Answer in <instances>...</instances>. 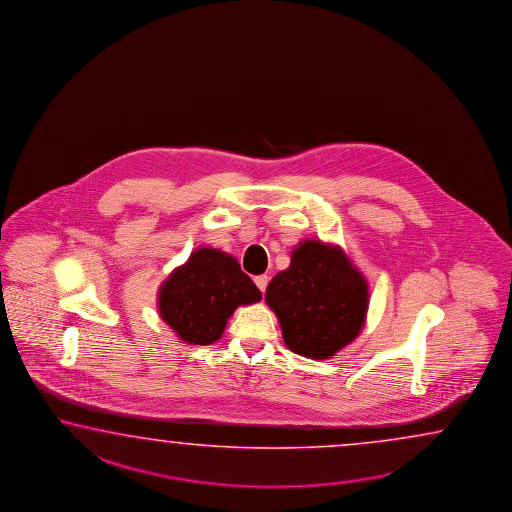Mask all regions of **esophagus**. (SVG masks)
<instances>
[{
	"instance_id": "obj_1",
	"label": "esophagus",
	"mask_w": 512,
	"mask_h": 512,
	"mask_svg": "<svg viewBox=\"0 0 512 512\" xmlns=\"http://www.w3.org/2000/svg\"><path fill=\"white\" fill-rule=\"evenodd\" d=\"M268 282H270V277H268V275H259V277H255V284H257V288H259L262 293L266 292Z\"/></svg>"
}]
</instances>
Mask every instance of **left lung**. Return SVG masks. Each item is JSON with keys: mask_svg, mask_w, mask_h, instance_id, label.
I'll use <instances>...</instances> for the list:
<instances>
[{"mask_svg": "<svg viewBox=\"0 0 512 512\" xmlns=\"http://www.w3.org/2000/svg\"><path fill=\"white\" fill-rule=\"evenodd\" d=\"M266 303L292 352L328 359L361 332L368 282L339 246L306 239L292 251L290 268L268 284Z\"/></svg>", "mask_w": 512, "mask_h": 512, "instance_id": "obj_1", "label": "left lung"}]
</instances>
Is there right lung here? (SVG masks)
<instances>
[{
	"mask_svg": "<svg viewBox=\"0 0 512 512\" xmlns=\"http://www.w3.org/2000/svg\"><path fill=\"white\" fill-rule=\"evenodd\" d=\"M261 299L259 288L240 270L235 257L199 248L162 282L158 313L184 343L204 346L219 341L239 306Z\"/></svg>",
	"mask_w": 512,
	"mask_h": 512,
	"instance_id": "obj_1",
	"label": "right lung"
}]
</instances>
